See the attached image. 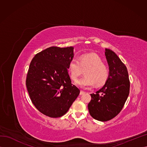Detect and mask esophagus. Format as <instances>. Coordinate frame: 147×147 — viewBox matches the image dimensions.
Listing matches in <instances>:
<instances>
[{
	"label": "esophagus",
	"mask_w": 147,
	"mask_h": 147,
	"mask_svg": "<svg viewBox=\"0 0 147 147\" xmlns=\"http://www.w3.org/2000/svg\"><path fill=\"white\" fill-rule=\"evenodd\" d=\"M84 93H85V92H84V91H81L80 92V95H83V94H84Z\"/></svg>",
	"instance_id": "1"
}]
</instances>
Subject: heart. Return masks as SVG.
Returning <instances> with one entry per match:
<instances>
[{"instance_id":"obj_1","label":"heart","mask_w":147,"mask_h":147,"mask_svg":"<svg viewBox=\"0 0 147 147\" xmlns=\"http://www.w3.org/2000/svg\"><path fill=\"white\" fill-rule=\"evenodd\" d=\"M69 70L70 77L75 81L85 71V77L78 80L75 84L82 89H88L104 84L109 77V70L104 64L103 61L96 54H87L81 56L80 59L74 58L70 61Z\"/></svg>"}]
</instances>
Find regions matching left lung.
I'll return each instance as SVG.
<instances>
[{"label": "left lung", "instance_id": "1", "mask_svg": "<svg viewBox=\"0 0 147 147\" xmlns=\"http://www.w3.org/2000/svg\"><path fill=\"white\" fill-rule=\"evenodd\" d=\"M105 56L109 65V78L103 87L91 94L88 105L91 116L100 121H109L121 112L130 88L126 67L116 53L105 48Z\"/></svg>", "mask_w": 147, "mask_h": 147}]
</instances>
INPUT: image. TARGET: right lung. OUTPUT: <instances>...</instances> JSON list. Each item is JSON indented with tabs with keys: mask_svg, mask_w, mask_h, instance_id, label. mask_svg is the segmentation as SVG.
<instances>
[{
	"mask_svg": "<svg viewBox=\"0 0 147 147\" xmlns=\"http://www.w3.org/2000/svg\"><path fill=\"white\" fill-rule=\"evenodd\" d=\"M74 47H51L34 56L30 64L26 86L33 104L48 117L65 115L80 90L71 83L68 73Z\"/></svg>",
	"mask_w": 147,
	"mask_h": 147,
	"instance_id": "add662e5",
	"label": "right lung"
}]
</instances>
